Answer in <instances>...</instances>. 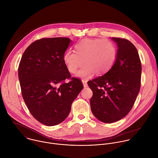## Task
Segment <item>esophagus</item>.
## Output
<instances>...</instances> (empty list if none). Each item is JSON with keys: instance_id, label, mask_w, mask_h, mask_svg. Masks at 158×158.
I'll return each instance as SVG.
<instances>
[{"instance_id": "34e87169", "label": "esophagus", "mask_w": 158, "mask_h": 158, "mask_svg": "<svg viewBox=\"0 0 158 158\" xmlns=\"http://www.w3.org/2000/svg\"><path fill=\"white\" fill-rule=\"evenodd\" d=\"M82 83H83V86L85 87V88H86V87H87V86H88V84H87V81H86V80H82Z\"/></svg>"}]
</instances>
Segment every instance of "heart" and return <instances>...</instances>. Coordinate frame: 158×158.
I'll list each match as a JSON object with an SVG mask.
<instances>
[{"instance_id": "b5f03b06", "label": "heart", "mask_w": 158, "mask_h": 158, "mask_svg": "<svg viewBox=\"0 0 158 158\" xmlns=\"http://www.w3.org/2000/svg\"><path fill=\"white\" fill-rule=\"evenodd\" d=\"M75 48L76 52L67 51L63 60L72 73H75L83 62L84 65L76 74L78 78H88L94 72L99 75L104 74L112 67L116 59V48L107 40L85 39Z\"/></svg>"}]
</instances>
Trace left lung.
Segmentation results:
<instances>
[{
	"label": "left lung",
	"mask_w": 158,
	"mask_h": 158,
	"mask_svg": "<svg viewBox=\"0 0 158 158\" xmlns=\"http://www.w3.org/2000/svg\"><path fill=\"white\" fill-rule=\"evenodd\" d=\"M111 39L118 48L114 65L105 74L88 82L93 91L92 113L107 123L122 119L130 111L139 91L141 75L135 46L125 39Z\"/></svg>",
	"instance_id": "8db88e82"
}]
</instances>
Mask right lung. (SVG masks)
Wrapping results in <instances>:
<instances>
[{
    "label": "right lung",
    "instance_id": "1",
    "mask_svg": "<svg viewBox=\"0 0 158 158\" xmlns=\"http://www.w3.org/2000/svg\"><path fill=\"white\" fill-rule=\"evenodd\" d=\"M72 41L67 38H43L25 51L19 67L24 101L32 115L41 123L54 126L69 115L72 104L83 88L71 78L63 57Z\"/></svg>",
    "mask_w": 158,
    "mask_h": 158
}]
</instances>
